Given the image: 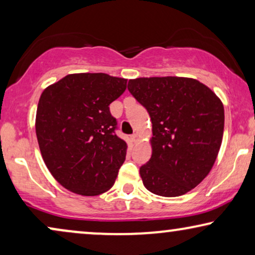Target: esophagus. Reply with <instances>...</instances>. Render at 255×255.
I'll use <instances>...</instances> for the list:
<instances>
[{"label":"esophagus","instance_id":"1","mask_svg":"<svg viewBox=\"0 0 255 255\" xmlns=\"http://www.w3.org/2000/svg\"><path fill=\"white\" fill-rule=\"evenodd\" d=\"M131 139H132V141H133L135 144V142H138L139 140H140V137H139L138 133H133L131 135Z\"/></svg>","mask_w":255,"mask_h":255}]
</instances>
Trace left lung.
Instances as JSON below:
<instances>
[{"label":"left lung","instance_id":"left-lung-1","mask_svg":"<svg viewBox=\"0 0 255 255\" xmlns=\"http://www.w3.org/2000/svg\"><path fill=\"white\" fill-rule=\"evenodd\" d=\"M128 89L152 121V156L139 170L145 188L165 197L194 189L221 148L222 101L203 83L180 76L128 80Z\"/></svg>","mask_w":255,"mask_h":255}]
</instances>
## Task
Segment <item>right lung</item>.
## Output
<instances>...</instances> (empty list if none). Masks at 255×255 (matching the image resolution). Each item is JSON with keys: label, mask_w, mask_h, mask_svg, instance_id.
Returning <instances> with one entry per match:
<instances>
[{"label": "right lung", "mask_w": 255, "mask_h": 255, "mask_svg": "<svg viewBox=\"0 0 255 255\" xmlns=\"http://www.w3.org/2000/svg\"><path fill=\"white\" fill-rule=\"evenodd\" d=\"M127 79L104 73L68 74L41 93L36 134L45 165L62 187L96 196L114 186L128 145L115 133L109 106Z\"/></svg>", "instance_id": "add662e5"}]
</instances>
